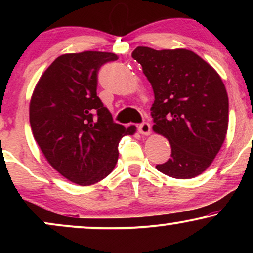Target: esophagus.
Here are the masks:
<instances>
[{"instance_id": "1", "label": "esophagus", "mask_w": 253, "mask_h": 253, "mask_svg": "<svg viewBox=\"0 0 253 253\" xmlns=\"http://www.w3.org/2000/svg\"><path fill=\"white\" fill-rule=\"evenodd\" d=\"M138 130L140 134L149 135L151 133V125L149 123H143L138 126Z\"/></svg>"}]
</instances>
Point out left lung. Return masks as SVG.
Returning <instances> with one entry per match:
<instances>
[{
  "label": "left lung",
  "instance_id": "8db88e82",
  "mask_svg": "<svg viewBox=\"0 0 253 253\" xmlns=\"http://www.w3.org/2000/svg\"><path fill=\"white\" fill-rule=\"evenodd\" d=\"M132 57L152 85L153 130L169 140L171 158L157 170L196 177L213 163L228 128V96L221 77L195 52L139 46Z\"/></svg>",
  "mask_w": 253,
  "mask_h": 253
}]
</instances>
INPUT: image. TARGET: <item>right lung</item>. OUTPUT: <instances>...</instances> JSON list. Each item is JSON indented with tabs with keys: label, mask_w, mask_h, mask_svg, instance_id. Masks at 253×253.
<instances>
[{
	"label": "right lung",
	"mask_w": 253,
	"mask_h": 253,
	"mask_svg": "<svg viewBox=\"0 0 253 253\" xmlns=\"http://www.w3.org/2000/svg\"><path fill=\"white\" fill-rule=\"evenodd\" d=\"M110 52L62 54L38 81L30 102L33 136L46 161L63 177L91 185L112 172L118 145L128 128L115 124L97 96V72L117 60Z\"/></svg>",
	"instance_id": "obj_1"
}]
</instances>
